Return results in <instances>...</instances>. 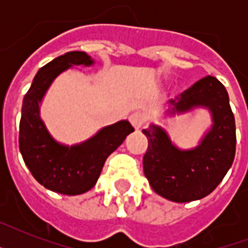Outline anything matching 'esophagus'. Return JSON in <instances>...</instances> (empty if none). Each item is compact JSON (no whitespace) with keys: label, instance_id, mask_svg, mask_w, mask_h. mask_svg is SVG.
I'll return each instance as SVG.
<instances>
[{"label":"esophagus","instance_id":"34e87169","mask_svg":"<svg viewBox=\"0 0 248 248\" xmlns=\"http://www.w3.org/2000/svg\"><path fill=\"white\" fill-rule=\"evenodd\" d=\"M130 122H131L132 127L135 130H140L144 124V116L141 113H134V114L130 116Z\"/></svg>","mask_w":248,"mask_h":248}]
</instances>
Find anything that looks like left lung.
Returning <instances> with one entry per match:
<instances>
[{"label":"left lung","instance_id":"left-lung-1","mask_svg":"<svg viewBox=\"0 0 248 248\" xmlns=\"http://www.w3.org/2000/svg\"><path fill=\"white\" fill-rule=\"evenodd\" d=\"M162 118L194 116L206 110L211 124L196 147L180 148L159 124L144 128L148 149L143 158L145 177L152 189L166 200L184 203L208 196L221 183L235 155V121L227 89L219 79L207 76L193 85ZM166 124V122H163Z\"/></svg>","mask_w":248,"mask_h":248}]
</instances>
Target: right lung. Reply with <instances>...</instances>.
<instances>
[{"label":"right lung","mask_w":248,"mask_h":248,"mask_svg":"<svg viewBox=\"0 0 248 248\" xmlns=\"http://www.w3.org/2000/svg\"><path fill=\"white\" fill-rule=\"evenodd\" d=\"M95 60L83 51L58 56L37 72L21 107L19 148L33 177L51 192L78 196L96 184L110 153L134 132L127 120L104 126L81 143L58 141L41 118V104L50 86L73 67H93Z\"/></svg>","instance_id":"add662e5"}]
</instances>
